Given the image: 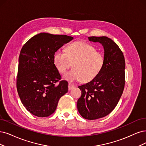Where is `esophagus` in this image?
Wrapping results in <instances>:
<instances>
[{
    "instance_id": "obj_1",
    "label": "esophagus",
    "mask_w": 146,
    "mask_h": 146,
    "mask_svg": "<svg viewBox=\"0 0 146 146\" xmlns=\"http://www.w3.org/2000/svg\"><path fill=\"white\" fill-rule=\"evenodd\" d=\"M75 87V85L72 83H69L68 84V90H71L72 89H73V88Z\"/></svg>"
}]
</instances>
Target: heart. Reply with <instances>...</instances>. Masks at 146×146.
Returning <instances> with one entry per match:
<instances>
[{
	"mask_svg": "<svg viewBox=\"0 0 146 146\" xmlns=\"http://www.w3.org/2000/svg\"><path fill=\"white\" fill-rule=\"evenodd\" d=\"M64 52L56 50L53 55V63L58 71L62 74L72 66L73 68L64 75L71 81L81 80L88 82L98 76L103 68L105 58L102 53L90 44L75 42L68 44Z\"/></svg>",
	"mask_w": 146,
	"mask_h": 146,
	"instance_id": "b5f03b06",
	"label": "heart"
}]
</instances>
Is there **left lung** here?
<instances>
[{"mask_svg":"<svg viewBox=\"0 0 146 146\" xmlns=\"http://www.w3.org/2000/svg\"><path fill=\"white\" fill-rule=\"evenodd\" d=\"M104 47L105 62L101 72L91 81L79 86L82 95L77 102L81 116L92 120L108 115L117 106L125 84V60L114 41L106 36H90Z\"/></svg>","mask_w":146,"mask_h":146,"instance_id":"8db88e82","label":"left lung"}]
</instances>
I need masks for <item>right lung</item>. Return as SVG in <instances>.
<instances>
[{
    "label": "right lung",
    "mask_w": 146,
    "mask_h": 146,
    "mask_svg": "<svg viewBox=\"0 0 146 146\" xmlns=\"http://www.w3.org/2000/svg\"><path fill=\"white\" fill-rule=\"evenodd\" d=\"M73 39L66 35L40 33L22 47L19 58L17 89L21 103L32 114L48 117L67 93L68 82L53 63L55 52Z\"/></svg>",
    "instance_id": "1"
}]
</instances>
